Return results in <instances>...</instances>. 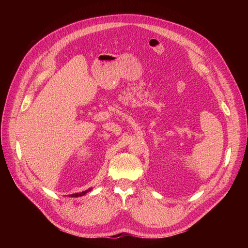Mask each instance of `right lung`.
<instances>
[{
    "label": "right lung",
    "mask_w": 248,
    "mask_h": 248,
    "mask_svg": "<svg viewBox=\"0 0 248 248\" xmlns=\"http://www.w3.org/2000/svg\"><path fill=\"white\" fill-rule=\"evenodd\" d=\"M90 190H91V189H88V190H85V191L79 192V193H73V194H69V197H76V198H78V197H82V196H85V194H86L87 192H89Z\"/></svg>",
    "instance_id": "right-lung-1"
}]
</instances>
